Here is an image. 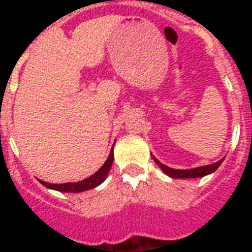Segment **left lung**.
Returning <instances> with one entry per match:
<instances>
[{"instance_id":"left-lung-1","label":"left lung","mask_w":252,"mask_h":252,"mask_svg":"<svg viewBox=\"0 0 252 252\" xmlns=\"http://www.w3.org/2000/svg\"><path fill=\"white\" fill-rule=\"evenodd\" d=\"M154 160L157 162L160 169L163 170L164 174H167L171 178H200V177H204V175H208L213 173V171H216V169L221 164V160H219L216 163H212L208 164V166H201V167H195V169H189V170H175L171 169L169 166H166V164L160 163L158 159L154 158Z\"/></svg>"}]
</instances>
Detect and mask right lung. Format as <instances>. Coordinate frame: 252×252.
Returning <instances> with one entry per match:
<instances>
[{
	"instance_id": "obj_1",
	"label": "right lung",
	"mask_w": 252,
	"mask_h": 252,
	"mask_svg": "<svg viewBox=\"0 0 252 252\" xmlns=\"http://www.w3.org/2000/svg\"><path fill=\"white\" fill-rule=\"evenodd\" d=\"M112 163H113V148H112V151H110L109 157L106 159L104 166L97 173H94L92 177H89L86 180L81 181V182H68V184H47L44 181H40V182L46 188H50V189L59 190V191H64V193H79V191L93 189L95 186L101 185L106 178L108 173H109Z\"/></svg>"
}]
</instances>
